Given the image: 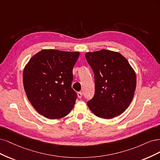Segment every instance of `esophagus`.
Returning <instances> with one entry per match:
<instances>
[{
  "instance_id": "esophagus-1",
  "label": "esophagus",
  "mask_w": 160,
  "mask_h": 160,
  "mask_svg": "<svg viewBox=\"0 0 160 160\" xmlns=\"http://www.w3.org/2000/svg\"><path fill=\"white\" fill-rule=\"evenodd\" d=\"M78 97L79 98H81L82 97V92H78Z\"/></svg>"
}]
</instances>
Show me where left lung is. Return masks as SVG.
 <instances>
[{
  "label": "left lung",
  "mask_w": 160,
  "mask_h": 160,
  "mask_svg": "<svg viewBox=\"0 0 160 160\" xmlns=\"http://www.w3.org/2000/svg\"><path fill=\"white\" fill-rule=\"evenodd\" d=\"M94 72L95 92L87 105L96 116L111 119L120 115L131 103L136 76L128 60L119 52L101 50L85 54Z\"/></svg>",
  "instance_id": "8db88e82"
}]
</instances>
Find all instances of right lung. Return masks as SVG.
Here are the masks:
<instances>
[{
	"instance_id": "1",
	"label": "right lung",
	"mask_w": 160,
	"mask_h": 160,
	"mask_svg": "<svg viewBox=\"0 0 160 160\" xmlns=\"http://www.w3.org/2000/svg\"><path fill=\"white\" fill-rule=\"evenodd\" d=\"M78 52L42 50L30 58L23 84L30 104L40 114L54 120L68 115L77 98L72 88Z\"/></svg>"
}]
</instances>
